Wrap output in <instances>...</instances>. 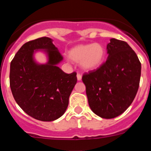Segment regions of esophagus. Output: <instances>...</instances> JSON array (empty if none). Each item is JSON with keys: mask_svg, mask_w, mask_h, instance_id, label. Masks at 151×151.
Wrapping results in <instances>:
<instances>
[{"mask_svg": "<svg viewBox=\"0 0 151 151\" xmlns=\"http://www.w3.org/2000/svg\"><path fill=\"white\" fill-rule=\"evenodd\" d=\"M77 79H78V81L82 80V75L80 74V73H77Z\"/></svg>", "mask_w": 151, "mask_h": 151, "instance_id": "obj_1", "label": "esophagus"}]
</instances>
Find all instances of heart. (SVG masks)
<instances>
[{"instance_id": "1", "label": "heart", "mask_w": 151, "mask_h": 151, "mask_svg": "<svg viewBox=\"0 0 151 151\" xmlns=\"http://www.w3.org/2000/svg\"><path fill=\"white\" fill-rule=\"evenodd\" d=\"M69 57L73 62L80 63L83 69L91 71L103 63L105 49L102 45L98 43L81 45L73 47L69 52Z\"/></svg>"}]
</instances>
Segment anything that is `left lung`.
<instances>
[{"label": "left lung", "mask_w": 151, "mask_h": 151, "mask_svg": "<svg viewBox=\"0 0 151 151\" xmlns=\"http://www.w3.org/2000/svg\"><path fill=\"white\" fill-rule=\"evenodd\" d=\"M106 62L84 73L82 82L91 110L101 118L121 115L134 101L139 87L141 62L125 41L111 38Z\"/></svg>", "instance_id": "8db88e82"}]
</instances>
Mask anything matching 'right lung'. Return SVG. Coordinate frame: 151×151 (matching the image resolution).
<instances>
[{"label":"right lung","mask_w":151,"mask_h":151,"mask_svg":"<svg viewBox=\"0 0 151 151\" xmlns=\"http://www.w3.org/2000/svg\"><path fill=\"white\" fill-rule=\"evenodd\" d=\"M44 50L46 64L33 59L34 50ZM63 56L47 37L24 44L10 63V86L17 104L38 120L50 122L63 115L69 97L77 82L76 73H64L57 66Z\"/></svg>","instance_id":"obj_1"}]
</instances>
